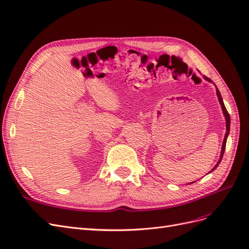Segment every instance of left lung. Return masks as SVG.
Here are the masks:
<instances>
[{
    "label": "left lung",
    "instance_id": "1",
    "mask_svg": "<svg viewBox=\"0 0 249 249\" xmlns=\"http://www.w3.org/2000/svg\"><path fill=\"white\" fill-rule=\"evenodd\" d=\"M203 78H205V79H206L207 81H209V82H212V81H211V79H209V78H207V77H205V76H203ZM216 94H217V96H218V101H219V103H220V105H221L223 115H224V117H225V123H227V133H225V135H224V139H223V142H222V148H221V153H220L219 160H218L217 164L215 165V166L212 168V170H211L210 172H212L213 170H215V169L217 168L218 165H219V163L221 162V160H222V157H223L224 150H225V144H227L228 136H229V134H230V126H231V117H230V114H229V112H228L227 108H225V106H224L223 100H222V97H221V94H220L219 90H218L217 87H216ZM192 183H194V182H192ZM192 183H191V184H192Z\"/></svg>",
    "mask_w": 249,
    "mask_h": 249
}]
</instances>
